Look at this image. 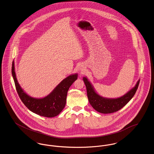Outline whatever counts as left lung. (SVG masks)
<instances>
[{
	"instance_id": "8db88e82",
	"label": "left lung",
	"mask_w": 154,
	"mask_h": 154,
	"mask_svg": "<svg viewBox=\"0 0 154 154\" xmlns=\"http://www.w3.org/2000/svg\"><path fill=\"white\" fill-rule=\"evenodd\" d=\"M83 80L86 87L90 104L97 111L103 114L115 112L125 106L135 94L140 81L139 79L135 85L125 94L118 98H110L103 97L98 94L87 77H84Z\"/></svg>"
}]
</instances>
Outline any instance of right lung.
<instances>
[{"label":"right lung","mask_w":154,"mask_h":154,"mask_svg":"<svg viewBox=\"0 0 154 154\" xmlns=\"http://www.w3.org/2000/svg\"><path fill=\"white\" fill-rule=\"evenodd\" d=\"M12 74L17 92L24 104L32 112L48 118L58 116L64 109L68 90L78 77L77 73L71 74L63 80L47 96L34 98L27 94L18 83L14 61L12 63Z\"/></svg>","instance_id":"add662e5"}]
</instances>
